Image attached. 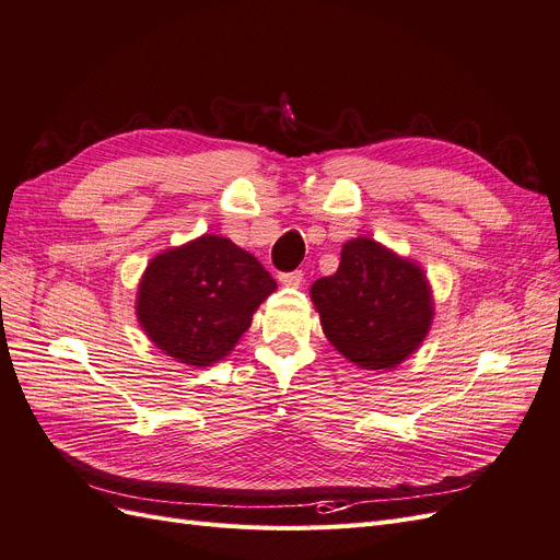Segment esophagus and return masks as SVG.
<instances>
[{
  "mask_svg": "<svg viewBox=\"0 0 560 560\" xmlns=\"http://www.w3.org/2000/svg\"><path fill=\"white\" fill-rule=\"evenodd\" d=\"M280 282L284 287H299L303 282L301 270H292V273H280Z\"/></svg>",
  "mask_w": 560,
  "mask_h": 560,
  "instance_id": "obj_1",
  "label": "esophagus"
}]
</instances>
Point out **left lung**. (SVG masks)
Here are the masks:
<instances>
[{"label":"left lung","mask_w":560,"mask_h":560,"mask_svg":"<svg viewBox=\"0 0 560 560\" xmlns=\"http://www.w3.org/2000/svg\"><path fill=\"white\" fill-rule=\"evenodd\" d=\"M311 299L329 343L366 371L409 360L434 319L422 266L366 235L343 245L338 270L313 282Z\"/></svg>","instance_id":"8db88e82"}]
</instances>
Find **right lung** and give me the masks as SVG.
Instances as JSON below:
<instances>
[{"instance_id": "1", "label": "right lung", "mask_w": 560, "mask_h": 560, "mask_svg": "<svg viewBox=\"0 0 560 560\" xmlns=\"http://www.w3.org/2000/svg\"><path fill=\"white\" fill-rule=\"evenodd\" d=\"M276 290L257 257L224 235L206 233L147 264L135 315L167 358L202 369L226 358Z\"/></svg>"}]
</instances>
